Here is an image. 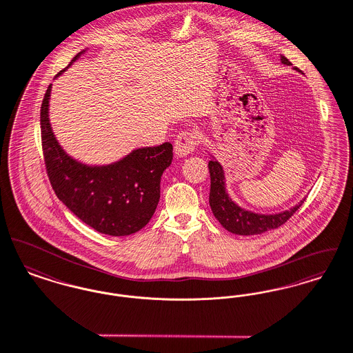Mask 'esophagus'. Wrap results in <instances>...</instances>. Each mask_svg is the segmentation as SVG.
Listing matches in <instances>:
<instances>
[{
    "instance_id": "obj_1",
    "label": "esophagus",
    "mask_w": 353,
    "mask_h": 353,
    "mask_svg": "<svg viewBox=\"0 0 353 353\" xmlns=\"http://www.w3.org/2000/svg\"><path fill=\"white\" fill-rule=\"evenodd\" d=\"M198 134L196 131H182L178 134L175 139V154L178 157H185L191 152H194L195 148L198 146Z\"/></svg>"
}]
</instances>
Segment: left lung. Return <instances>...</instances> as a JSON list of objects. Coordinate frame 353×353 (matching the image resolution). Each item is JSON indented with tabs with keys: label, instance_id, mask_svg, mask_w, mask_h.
<instances>
[{
	"label": "left lung",
	"instance_id": "obj_1",
	"mask_svg": "<svg viewBox=\"0 0 353 353\" xmlns=\"http://www.w3.org/2000/svg\"><path fill=\"white\" fill-rule=\"evenodd\" d=\"M281 62L285 65H291V62L285 57H281ZM208 170L211 178L208 202L211 210L223 227L232 234L258 235L270 230H275L287 222L300 208V205L304 203V201H301L294 208L275 215H259L244 211L234 203L225 192L222 166L216 161H210Z\"/></svg>",
	"mask_w": 353,
	"mask_h": 353
}]
</instances>
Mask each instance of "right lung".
<instances>
[{
	"instance_id": "right-lung-1",
	"label": "right lung",
	"mask_w": 353,
	"mask_h": 353,
	"mask_svg": "<svg viewBox=\"0 0 353 353\" xmlns=\"http://www.w3.org/2000/svg\"><path fill=\"white\" fill-rule=\"evenodd\" d=\"M50 89L52 85L41 105V142L46 174L58 199L101 234L126 236L139 231L149 223L159 202L161 176L171 165L172 145L166 142L135 150L105 168L81 165L59 148L50 129Z\"/></svg>"
}]
</instances>
